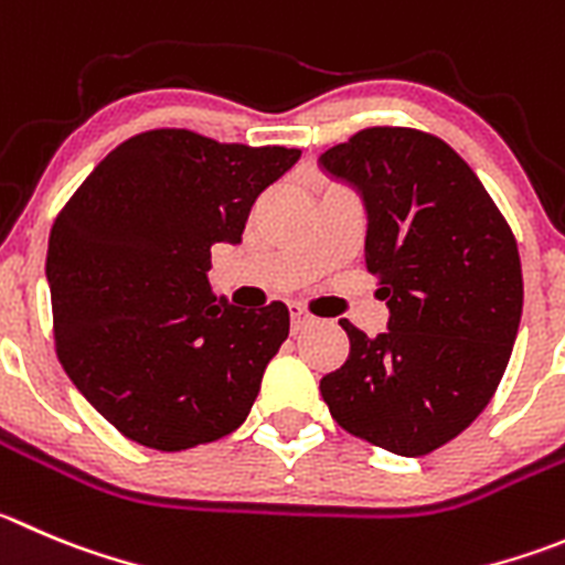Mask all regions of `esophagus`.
Returning a JSON list of instances; mask_svg holds the SVG:
<instances>
[{
  "label": "esophagus",
  "instance_id": "1",
  "mask_svg": "<svg viewBox=\"0 0 565 565\" xmlns=\"http://www.w3.org/2000/svg\"><path fill=\"white\" fill-rule=\"evenodd\" d=\"M289 318H292V331H303L307 326L315 323L312 315H309L303 307H298V303H295V307H289Z\"/></svg>",
  "mask_w": 565,
  "mask_h": 565
}]
</instances>
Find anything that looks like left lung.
Instances as JSON below:
<instances>
[{"label":"left lung","instance_id":"obj_1","mask_svg":"<svg viewBox=\"0 0 565 565\" xmlns=\"http://www.w3.org/2000/svg\"><path fill=\"white\" fill-rule=\"evenodd\" d=\"M367 211L365 265L387 331L351 340L320 379L337 424L402 457L455 440L497 393L521 323L515 236L473 170L437 136L365 128L320 156Z\"/></svg>","mask_w":565,"mask_h":565}]
</instances>
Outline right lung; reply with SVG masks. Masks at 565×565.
<instances>
[{"label": "right lung", "instance_id": "1", "mask_svg": "<svg viewBox=\"0 0 565 565\" xmlns=\"http://www.w3.org/2000/svg\"><path fill=\"white\" fill-rule=\"evenodd\" d=\"M295 147L158 128L110 150L57 214L46 250L63 371L128 440L183 451L239 429L289 334L281 300L211 295V247L242 242Z\"/></svg>", "mask_w": 565, "mask_h": 565}]
</instances>
